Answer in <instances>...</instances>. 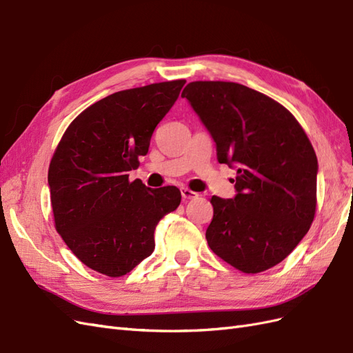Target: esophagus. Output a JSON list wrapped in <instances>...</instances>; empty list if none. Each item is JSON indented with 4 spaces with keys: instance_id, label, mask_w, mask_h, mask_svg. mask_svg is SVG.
I'll return each mask as SVG.
<instances>
[{
    "instance_id": "34e87169",
    "label": "esophagus",
    "mask_w": 353,
    "mask_h": 353,
    "mask_svg": "<svg viewBox=\"0 0 353 353\" xmlns=\"http://www.w3.org/2000/svg\"><path fill=\"white\" fill-rule=\"evenodd\" d=\"M181 196H183V199H185V200L197 199V197H199V194L196 193V191H191V190H188V188H185V187L181 188Z\"/></svg>"
}]
</instances>
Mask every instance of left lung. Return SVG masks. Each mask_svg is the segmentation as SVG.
<instances>
[{"mask_svg":"<svg viewBox=\"0 0 353 353\" xmlns=\"http://www.w3.org/2000/svg\"><path fill=\"white\" fill-rule=\"evenodd\" d=\"M181 95L215 140L219 163L239 168L237 196L210 199L209 248L245 274L272 268L315 216L318 160L311 141L284 105L241 83L196 81Z\"/></svg>","mask_w":353,"mask_h":353,"instance_id":"left-lung-1","label":"left lung"}]
</instances>
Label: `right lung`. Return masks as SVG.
Wrapping results in <instances>:
<instances>
[{
	"label": "right lung",
	"mask_w": 353,
	"mask_h": 353,
	"mask_svg": "<svg viewBox=\"0 0 353 353\" xmlns=\"http://www.w3.org/2000/svg\"><path fill=\"white\" fill-rule=\"evenodd\" d=\"M184 79L114 92L78 114L48 168L56 230L88 268L112 279L154 250V230L181 203L174 185L152 190L130 170L145 156L157 123Z\"/></svg>",
	"instance_id": "obj_1"
}]
</instances>
